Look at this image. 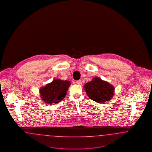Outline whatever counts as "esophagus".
Listing matches in <instances>:
<instances>
[{
	"mask_svg": "<svg viewBox=\"0 0 152 152\" xmlns=\"http://www.w3.org/2000/svg\"><path fill=\"white\" fill-rule=\"evenodd\" d=\"M76 83L77 84H79V85H80V84H81V80H77V81H76Z\"/></svg>",
	"mask_w": 152,
	"mask_h": 152,
	"instance_id": "obj_1",
	"label": "esophagus"
}]
</instances>
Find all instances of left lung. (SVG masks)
<instances>
[{
    "instance_id": "left-lung-1",
    "label": "left lung",
    "mask_w": 152,
    "mask_h": 152,
    "mask_svg": "<svg viewBox=\"0 0 152 152\" xmlns=\"http://www.w3.org/2000/svg\"><path fill=\"white\" fill-rule=\"evenodd\" d=\"M88 96L93 101L103 103L111 100L115 88L100 78L94 77L84 86Z\"/></svg>"
}]
</instances>
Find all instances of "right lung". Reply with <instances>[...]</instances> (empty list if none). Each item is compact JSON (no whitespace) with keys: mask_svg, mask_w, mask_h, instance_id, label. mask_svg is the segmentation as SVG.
I'll return each instance as SVG.
<instances>
[{"mask_svg":"<svg viewBox=\"0 0 152 152\" xmlns=\"http://www.w3.org/2000/svg\"><path fill=\"white\" fill-rule=\"evenodd\" d=\"M70 85L69 81L53 80L52 82L40 89L41 98L47 104H57L65 97Z\"/></svg>","mask_w":152,"mask_h":152,"instance_id":"add662e5","label":"right lung"}]
</instances>
